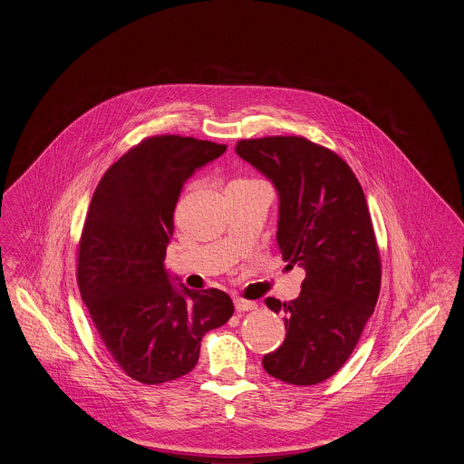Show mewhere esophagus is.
Here are the masks:
<instances>
[{
    "mask_svg": "<svg viewBox=\"0 0 464 464\" xmlns=\"http://www.w3.org/2000/svg\"><path fill=\"white\" fill-rule=\"evenodd\" d=\"M235 309H237L238 313H246V311L256 309V303L246 301V299H235Z\"/></svg>",
    "mask_w": 464,
    "mask_h": 464,
    "instance_id": "obj_1",
    "label": "esophagus"
}]
</instances>
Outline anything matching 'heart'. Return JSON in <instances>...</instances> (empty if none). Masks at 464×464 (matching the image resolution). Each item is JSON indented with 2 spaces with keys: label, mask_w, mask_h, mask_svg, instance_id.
Here are the masks:
<instances>
[{
  "label": "heart",
  "mask_w": 464,
  "mask_h": 464,
  "mask_svg": "<svg viewBox=\"0 0 464 464\" xmlns=\"http://www.w3.org/2000/svg\"><path fill=\"white\" fill-rule=\"evenodd\" d=\"M249 181H257V179H251V178H237L231 183H249Z\"/></svg>",
  "instance_id": "heart-1"
}]
</instances>
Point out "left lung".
Listing matches in <instances>:
<instances>
[{"label":"left lung","instance_id":"1","mask_svg":"<svg viewBox=\"0 0 464 464\" xmlns=\"http://www.w3.org/2000/svg\"><path fill=\"white\" fill-rule=\"evenodd\" d=\"M235 150L274 183L283 259L306 270L297 299H265L286 314V338L263 368L288 384H318L349 360L381 292L364 192L347 161L304 137L247 139Z\"/></svg>","mask_w":464,"mask_h":464}]
</instances>
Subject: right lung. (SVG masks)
I'll list each match as a JSON object with an SVG mask.
<instances>
[{
    "label": "right lung",
    "instance_id": "obj_1",
    "mask_svg": "<svg viewBox=\"0 0 464 464\" xmlns=\"http://www.w3.org/2000/svg\"><path fill=\"white\" fill-rule=\"evenodd\" d=\"M226 148L150 137L121 156L94 190L78 244V286L108 354L142 384L188 373L203 336L235 311L217 288L172 286L163 266L185 181Z\"/></svg>",
    "mask_w": 464,
    "mask_h": 464
}]
</instances>
